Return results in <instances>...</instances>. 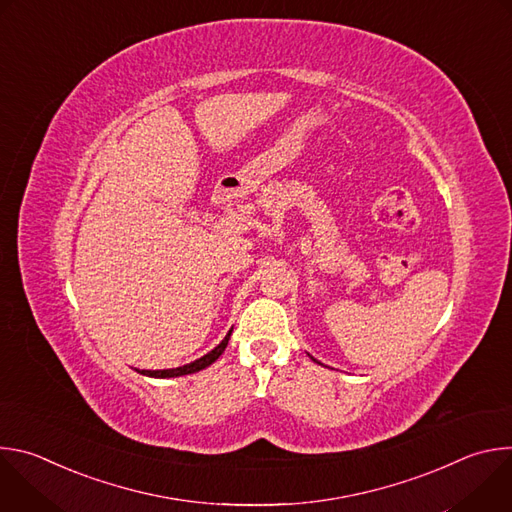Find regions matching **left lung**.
Returning a JSON list of instances; mask_svg holds the SVG:
<instances>
[{"label":"left lung","instance_id":"obj_1","mask_svg":"<svg viewBox=\"0 0 512 512\" xmlns=\"http://www.w3.org/2000/svg\"><path fill=\"white\" fill-rule=\"evenodd\" d=\"M314 360H316V358H314ZM316 362H318V360H316Z\"/></svg>","mask_w":512,"mask_h":512}]
</instances>
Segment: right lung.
<instances>
[{"instance_id": "right-lung-1", "label": "right lung", "mask_w": 512, "mask_h": 512, "mask_svg": "<svg viewBox=\"0 0 512 512\" xmlns=\"http://www.w3.org/2000/svg\"><path fill=\"white\" fill-rule=\"evenodd\" d=\"M231 332H233V330H229V334L225 336V340H223L221 344H218L216 348H212L208 354H204L202 358H198V360H194V362H190V364H184V367H178V369H164V371H139V373L145 375V377H156V379H170V377H182V375L198 373V371L210 367V364L225 352V348H227V344H229V338H231Z\"/></svg>"}]
</instances>
